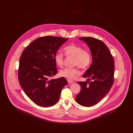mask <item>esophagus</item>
Instances as JSON below:
<instances>
[{
    "label": "esophagus",
    "instance_id": "34e87169",
    "mask_svg": "<svg viewBox=\"0 0 133 133\" xmlns=\"http://www.w3.org/2000/svg\"><path fill=\"white\" fill-rule=\"evenodd\" d=\"M67 82H68V83H72L74 82L73 81L70 80H69V79H67Z\"/></svg>",
    "mask_w": 133,
    "mask_h": 133
}]
</instances>
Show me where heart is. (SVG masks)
Masks as SVG:
<instances>
[{"label": "heart", "instance_id": "obj_1", "mask_svg": "<svg viewBox=\"0 0 133 133\" xmlns=\"http://www.w3.org/2000/svg\"><path fill=\"white\" fill-rule=\"evenodd\" d=\"M65 55L67 56L74 57V65L78 66L83 69H87L92 61V56L89 51L83 49L82 46L71 43L65 46L64 48ZM55 63L61 67L64 64V55L57 52L54 56ZM80 71L78 68H65L60 71V75L68 79H73L76 75L79 74Z\"/></svg>", "mask_w": 133, "mask_h": 133}]
</instances>
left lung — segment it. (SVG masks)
I'll return each instance as SVG.
<instances>
[{"label":"left lung","instance_id":"8db88e82","mask_svg":"<svg viewBox=\"0 0 133 133\" xmlns=\"http://www.w3.org/2000/svg\"><path fill=\"white\" fill-rule=\"evenodd\" d=\"M79 39L88 45L93 62L83 76L88 78V80L77 82L81 89L76 101L81 106L89 107L98 103L111 88L114 83V59L101 40L91 37Z\"/></svg>","mask_w":133,"mask_h":133}]
</instances>
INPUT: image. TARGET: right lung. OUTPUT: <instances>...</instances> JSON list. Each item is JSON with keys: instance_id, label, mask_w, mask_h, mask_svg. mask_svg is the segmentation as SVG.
<instances>
[{"instance_id": "1", "label": "right lung", "mask_w": 133, "mask_h": 133, "mask_svg": "<svg viewBox=\"0 0 133 133\" xmlns=\"http://www.w3.org/2000/svg\"><path fill=\"white\" fill-rule=\"evenodd\" d=\"M68 39L41 37L32 42L22 53L18 72L20 85L26 95L40 107L55 104L62 89L68 84L64 77L50 79L57 73L54 56Z\"/></svg>"}]
</instances>
